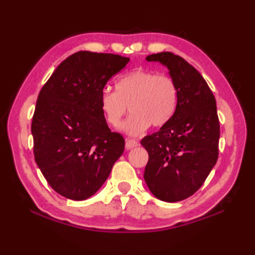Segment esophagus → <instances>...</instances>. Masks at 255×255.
Segmentation results:
<instances>
[{
  "instance_id": "obj_1",
  "label": "esophagus",
  "mask_w": 255,
  "mask_h": 255,
  "mask_svg": "<svg viewBox=\"0 0 255 255\" xmlns=\"http://www.w3.org/2000/svg\"><path fill=\"white\" fill-rule=\"evenodd\" d=\"M138 142L136 140H132V139H126V148L127 149H132V148H136L138 147Z\"/></svg>"
}]
</instances>
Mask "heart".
Wrapping results in <instances>:
<instances>
[{
  "instance_id": "b5f03b06",
  "label": "heart",
  "mask_w": 255,
  "mask_h": 255,
  "mask_svg": "<svg viewBox=\"0 0 255 255\" xmlns=\"http://www.w3.org/2000/svg\"><path fill=\"white\" fill-rule=\"evenodd\" d=\"M115 86L116 92L102 91L101 110L107 124L117 127L129 106L131 115L122 128L130 136L143 133L151 125L155 128L164 126L176 111L178 90L170 75L136 69L122 75Z\"/></svg>"
}]
</instances>
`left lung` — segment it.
Returning <instances> with one entry per match:
<instances>
[{"instance_id":"8db88e82","label":"left lung","mask_w":255,"mask_h":255,"mask_svg":"<svg viewBox=\"0 0 255 255\" xmlns=\"http://www.w3.org/2000/svg\"><path fill=\"white\" fill-rule=\"evenodd\" d=\"M169 69L178 90L171 121L141 140L149 153L144 181L156 198L175 203L196 193L218 159L220 136L213 92L196 69L174 53L150 55Z\"/></svg>"}]
</instances>
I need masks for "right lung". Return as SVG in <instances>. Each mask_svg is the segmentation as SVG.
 Wrapping results in <instances>:
<instances>
[{
    "mask_svg": "<svg viewBox=\"0 0 255 255\" xmlns=\"http://www.w3.org/2000/svg\"><path fill=\"white\" fill-rule=\"evenodd\" d=\"M129 58L78 51L63 60L38 95L31 122L36 163L61 196L84 200L107 180L125 149L101 110L107 81Z\"/></svg>",
    "mask_w": 255,
    "mask_h": 255,
    "instance_id": "1",
    "label": "right lung"
}]
</instances>
